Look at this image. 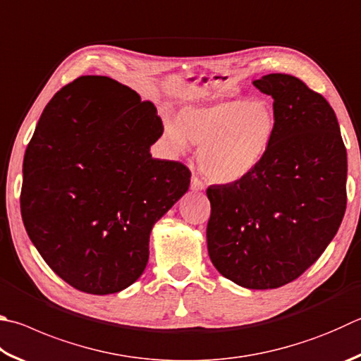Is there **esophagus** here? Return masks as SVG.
<instances>
[{
  "mask_svg": "<svg viewBox=\"0 0 361 361\" xmlns=\"http://www.w3.org/2000/svg\"><path fill=\"white\" fill-rule=\"evenodd\" d=\"M191 189H192V191H203V189H205V185H203V183L197 178V176L192 175V178H191Z\"/></svg>",
  "mask_w": 361,
  "mask_h": 361,
  "instance_id": "1",
  "label": "esophagus"
}]
</instances>
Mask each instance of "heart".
<instances>
[{
    "instance_id": "obj_1",
    "label": "heart",
    "mask_w": 361,
    "mask_h": 361,
    "mask_svg": "<svg viewBox=\"0 0 361 361\" xmlns=\"http://www.w3.org/2000/svg\"><path fill=\"white\" fill-rule=\"evenodd\" d=\"M276 134V115L262 99L221 101L181 109L164 121V139L175 153L199 145L197 162L208 180L231 185L260 166Z\"/></svg>"
}]
</instances>
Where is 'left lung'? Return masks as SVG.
Returning a JSON list of instances; mask_svg holds the SVG:
<instances>
[{"label": "left lung", "mask_w": 361, "mask_h": 361, "mask_svg": "<svg viewBox=\"0 0 361 361\" xmlns=\"http://www.w3.org/2000/svg\"><path fill=\"white\" fill-rule=\"evenodd\" d=\"M252 85L271 96L276 134L252 173L207 189V246L222 276L265 290L297 279L335 238L347 153L335 110L300 78L268 74Z\"/></svg>", "instance_id": "obj_1"}]
</instances>
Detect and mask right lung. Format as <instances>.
Returning <instances> with one entry per match:
<instances>
[{"label":"right lung","mask_w":361,"mask_h":361,"mask_svg":"<svg viewBox=\"0 0 361 361\" xmlns=\"http://www.w3.org/2000/svg\"><path fill=\"white\" fill-rule=\"evenodd\" d=\"M152 102L104 75H83L51 97L23 159L22 219L51 270L77 290L134 284L149 235L189 189L181 162L149 153L162 135Z\"/></svg>","instance_id":"add662e5"}]
</instances>
